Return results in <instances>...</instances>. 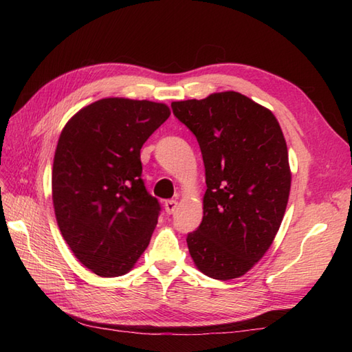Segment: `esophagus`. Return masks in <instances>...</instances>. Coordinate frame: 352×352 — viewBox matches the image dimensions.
Masks as SVG:
<instances>
[{
    "instance_id": "1",
    "label": "esophagus",
    "mask_w": 352,
    "mask_h": 352,
    "mask_svg": "<svg viewBox=\"0 0 352 352\" xmlns=\"http://www.w3.org/2000/svg\"><path fill=\"white\" fill-rule=\"evenodd\" d=\"M177 207H178V203H177V201H174V199L164 201V210H166V213H168V214L175 213Z\"/></svg>"
}]
</instances>
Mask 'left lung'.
I'll return each mask as SVG.
<instances>
[{
  "label": "left lung",
  "instance_id": "obj_1",
  "mask_svg": "<svg viewBox=\"0 0 352 352\" xmlns=\"http://www.w3.org/2000/svg\"><path fill=\"white\" fill-rule=\"evenodd\" d=\"M170 107L195 134L206 168L204 216L186 239L190 257L210 278H237L265 256L286 212L292 174L281 126L233 91Z\"/></svg>",
  "mask_w": 352,
  "mask_h": 352
}]
</instances>
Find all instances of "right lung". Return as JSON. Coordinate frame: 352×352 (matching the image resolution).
I'll return each mask as SVG.
<instances>
[{"label": "right lung", "instance_id": "obj_1", "mask_svg": "<svg viewBox=\"0 0 352 352\" xmlns=\"http://www.w3.org/2000/svg\"><path fill=\"white\" fill-rule=\"evenodd\" d=\"M169 115L162 102L104 98L62 130L51 178L56 219L96 275L126 274L151 241L160 204L142 180L140 148Z\"/></svg>", "mask_w": 352, "mask_h": 352}]
</instances>
